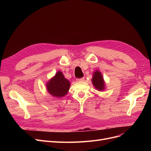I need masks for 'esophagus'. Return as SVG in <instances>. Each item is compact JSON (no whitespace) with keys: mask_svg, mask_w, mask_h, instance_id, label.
Masks as SVG:
<instances>
[{"mask_svg":"<svg viewBox=\"0 0 151 151\" xmlns=\"http://www.w3.org/2000/svg\"><path fill=\"white\" fill-rule=\"evenodd\" d=\"M76 80H77V81H84V78H78Z\"/></svg>","mask_w":151,"mask_h":151,"instance_id":"34e87169","label":"esophagus"}]
</instances>
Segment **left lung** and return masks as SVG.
Instances as JSON below:
<instances>
[{
	"label": "left lung",
	"instance_id": "left-lung-1",
	"mask_svg": "<svg viewBox=\"0 0 151 151\" xmlns=\"http://www.w3.org/2000/svg\"><path fill=\"white\" fill-rule=\"evenodd\" d=\"M92 81L95 88L97 89L99 91H102L104 89L105 83L104 81V78H103L100 71H96V72L93 73Z\"/></svg>",
	"mask_w": 151,
	"mask_h": 151
}]
</instances>
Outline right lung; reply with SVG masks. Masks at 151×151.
Listing matches in <instances>:
<instances>
[{"mask_svg": "<svg viewBox=\"0 0 151 151\" xmlns=\"http://www.w3.org/2000/svg\"><path fill=\"white\" fill-rule=\"evenodd\" d=\"M70 83L63 76L61 71H58L55 76L47 83L49 93L55 97H62L67 93Z\"/></svg>", "mask_w": 151, "mask_h": 151, "instance_id": "right-lung-1", "label": "right lung"}]
</instances>
